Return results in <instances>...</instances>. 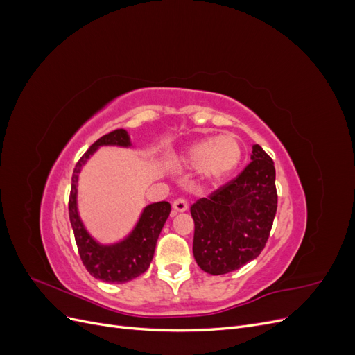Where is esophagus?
<instances>
[{
  "label": "esophagus",
  "mask_w": 355,
  "mask_h": 355,
  "mask_svg": "<svg viewBox=\"0 0 355 355\" xmlns=\"http://www.w3.org/2000/svg\"><path fill=\"white\" fill-rule=\"evenodd\" d=\"M188 210V202L184 198H178L173 201V211L175 213H182Z\"/></svg>",
  "instance_id": "34e87169"
}]
</instances>
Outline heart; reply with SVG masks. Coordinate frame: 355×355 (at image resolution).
<instances>
[{"mask_svg": "<svg viewBox=\"0 0 355 355\" xmlns=\"http://www.w3.org/2000/svg\"><path fill=\"white\" fill-rule=\"evenodd\" d=\"M243 159V149L231 135L204 137L191 144L178 158L185 168H200L201 178L209 185H219L228 179Z\"/></svg>", "mask_w": 355, "mask_h": 355, "instance_id": "obj_1", "label": "heart"}]
</instances>
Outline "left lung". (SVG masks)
Instances as JSON below:
<instances>
[{"label": "left lung", "instance_id": "obj_1", "mask_svg": "<svg viewBox=\"0 0 355 355\" xmlns=\"http://www.w3.org/2000/svg\"><path fill=\"white\" fill-rule=\"evenodd\" d=\"M252 161L241 173L191 206L192 252L204 272L237 271L261 254L277 211L274 161L253 145Z\"/></svg>", "mask_w": 355, "mask_h": 355}]
</instances>
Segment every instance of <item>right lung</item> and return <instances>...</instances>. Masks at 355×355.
Returning a JSON list of instances; mask_svg holds the SVG:
<instances>
[{
    "mask_svg": "<svg viewBox=\"0 0 355 355\" xmlns=\"http://www.w3.org/2000/svg\"><path fill=\"white\" fill-rule=\"evenodd\" d=\"M99 146H132L130 136L124 128H118L98 139L85 153L73 168L71 196H69V220L77 241L81 261L94 278L105 283H127L144 274L154 257L158 235L163 230L170 214V202L159 201L146 206L139 218L136 227L127 237L115 244H101L96 241L78 214L77 187L78 175L87 159L98 151Z\"/></svg>",
    "mask_w": 355,
    "mask_h": 355,
    "instance_id": "obj_1",
    "label": "right lung"
}]
</instances>
